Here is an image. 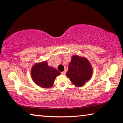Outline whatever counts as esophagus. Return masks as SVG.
<instances>
[{
	"label": "esophagus",
	"instance_id": "obj_1",
	"mask_svg": "<svg viewBox=\"0 0 123 123\" xmlns=\"http://www.w3.org/2000/svg\"><path fill=\"white\" fill-rule=\"evenodd\" d=\"M61 74L62 75H65L66 74V72L65 71H63V72H61Z\"/></svg>",
	"mask_w": 123,
	"mask_h": 123
}]
</instances>
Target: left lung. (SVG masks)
Returning <instances> with one entry per match:
<instances>
[{
    "instance_id": "8db88e82",
    "label": "left lung",
    "mask_w": 123,
    "mask_h": 123,
    "mask_svg": "<svg viewBox=\"0 0 123 123\" xmlns=\"http://www.w3.org/2000/svg\"><path fill=\"white\" fill-rule=\"evenodd\" d=\"M92 74V67L87 58L76 55L73 56L66 75L75 86H84L90 80Z\"/></svg>"
}]
</instances>
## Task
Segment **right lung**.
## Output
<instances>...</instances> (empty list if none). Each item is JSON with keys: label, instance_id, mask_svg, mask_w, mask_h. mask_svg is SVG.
Masks as SVG:
<instances>
[{"label": "right lung", "instance_id": "right-lung-1", "mask_svg": "<svg viewBox=\"0 0 123 123\" xmlns=\"http://www.w3.org/2000/svg\"><path fill=\"white\" fill-rule=\"evenodd\" d=\"M61 73L56 68L49 66L46 61L36 63L31 70L32 80L42 88L51 87L56 78Z\"/></svg>", "mask_w": 123, "mask_h": 123}]
</instances>
